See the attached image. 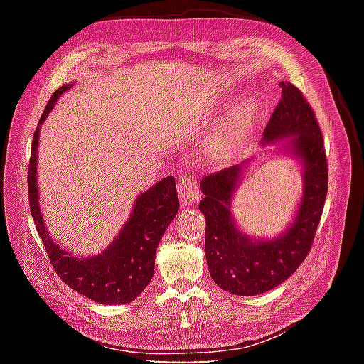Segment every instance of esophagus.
I'll use <instances>...</instances> for the list:
<instances>
[{"label":"esophagus","instance_id":"34e87169","mask_svg":"<svg viewBox=\"0 0 364 364\" xmlns=\"http://www.w3.org/2000/svg\"><path fill=\"white\" fill-rule=\"evenodd\" d=\"M178 190H179V197L182 203L185 205H194L200 200V191H199V183L191 176H181L179 183H178Z\"/></svg>","mask_w":364,"mask_h":364}]
</instances>
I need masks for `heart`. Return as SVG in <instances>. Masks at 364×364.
Returning <instances> with one entry per match:
<instances>
[{
  "label": "heart",
  "mask_w": 364,
  "mask_h": 364,
  "mask_svg": "<svg viewBox=\"0 0 364 364\" xmlns=\"http://www.w3.org/2000/svg\"><path fill=\"white\" fill-rule=\"evenodd\" d=\"M246 127V115L245 114H237L230 119H228L226 123L217 130V134L214 136V144L217 149L223 150L228 149L229 146H232L235 141L240 139V136L243 135Z\"/></svg>",
  "instance_id": "heart-1"
}]
</instances>
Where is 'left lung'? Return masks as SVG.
<instances>
[{"label":"left lung","instance_id":"1","mask_svg":"<svg viewBox=\"0 0 364 364\" xmlns=\"http://www.w3.org/2000/svg\"><path fill=\"white\" fill-rule=\"evenodd\" d=\"M279 86L282 97L262 132V146L278 142L279 150L302 167L304 191L293 223L270 240L249 237L237 228L230 202L249 161L200 181L208 269L220 289L238 296L266 293L297 270L313 246L328 193L323 138L313 109L293 83L281 82Z\"/></svg>","mask_w":364,"mask_h":364}]
</instances>
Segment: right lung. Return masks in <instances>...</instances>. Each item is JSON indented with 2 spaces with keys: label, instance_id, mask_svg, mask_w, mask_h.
I'll return each instance as SVG.
<instances>
[{
  "label": "right lung",
  "instance_id": "right-lung-1",
  "mask_svg": "<svg viewBox=\"0 0 364 364\" xmlns=\"http://www.w3.org/2000/svg\"><path fill=\"white\" fill-rule=\"evenodd\" d=\"M65 85L54 92L42 112L33 135L28 164V200L38 234L59 278L91 301L103 305L130 304L142 293L155 273V255L165 230L179 211L176 181L167 176L136 197L130 217L118 237L98 255L80 258L60 247L48 232L39 206L36 176L39 126L47 119L59 97L68 91Z\"/></svg>",
  "mask_w": 364,
  "mask_h": 364
}]
</instances>
